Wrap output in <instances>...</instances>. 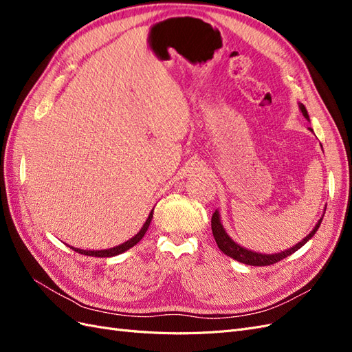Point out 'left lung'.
I'll return each instance as SVG.
<instances>
[{
  "mask_svg": "<svg viewBox=\"0 0 352 352\" xmlns=\"http://www.w3.org/2000/svg\"><path fill=\"white\" fill-rule=\"evenodd\" d=\"M300 110H301V113H302V116L305 117V119L310 120V117H308V113H307V109L304 107V104H300ZM322 220H323V217L317 221V225L314 226V229L310 233H308V235L301 242H298L295 247H292L289 250H285L282 252H276V254L255 252V251L247 250V248L241 247V245H238L235 241H233L228 235L225 228H223L221 221H220V214H219L217 210L214 211V214H212V217H211V230H212V236H214V239H216L217 247H219V250L223 254L229 255V257H232L233 260H236L239 263L248 264V265H260V267H261V265H270V264L278 263V261L286 258L287 255H291L295 251L300 250L301 247H304V245L314 236V233L317 232V229L320 228Z\"/></svg>",
  "mask_w": 352,
  "mask_h": 352,
  "instance_id": "obj_1",
  "label": "left lung"
}]
</instances>
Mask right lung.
<instances>
[{
  "label": "right lung",
  "mask_w": 352,
  "mask_h": 352,
  "mask_svg": "<svg viewBox=\"0 0 352 352\" xmlns=\"http://www.w3.org/2000/svg\"><path fill=\"white\" fill-rule=\"evenodd\" d=\"M153 212H154V210H151L150 216H148L146 221L144 223V226L141 228V230L138 232L133 238H131L129 241H126V242L122 243V245H117V247H114V248H110V250H100V251H88V250H79V248H73V247H70V248H72L73 251L79 252V254L89 255V257H114V255H119V254L127 251L129 248L135 247V245L144 238V235L146 233L148 228H150V223H151V219H153Z\"/></svg>",
  "instance_id": "obj_1"
}]
</instances>
